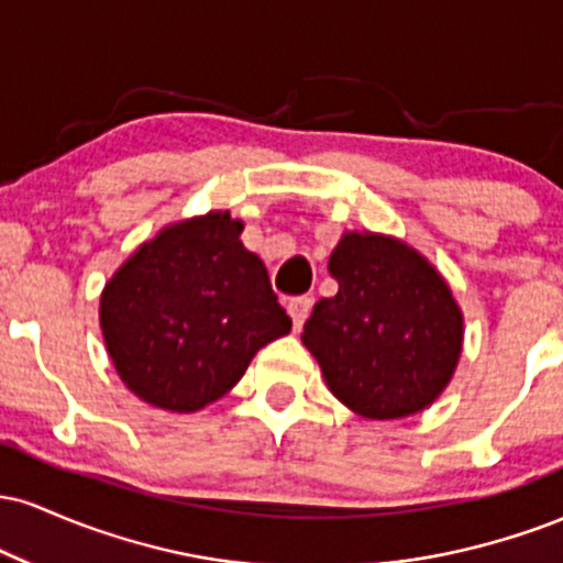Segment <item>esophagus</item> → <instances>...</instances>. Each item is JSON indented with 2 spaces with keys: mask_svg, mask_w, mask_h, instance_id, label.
Listing matches in <instances>:
<instances>
[{
  "mask_svg": "<svg viewBox=\"0 0 563 563\" xmlns=\"http://www.w3.org/2000/svg\"><path fill=\"white\" fill-rule=\"evenodd\" d=\"M309 312H312V299H309V296H296V299L288 301V314L290 320H294L296 331H301L303 320L309 318Z\"/></svg>",
  "mask_w": 563,
  "mask_h": 563,
  "instance_id": "1",
  "label": "esophagus"
}]
</instances>
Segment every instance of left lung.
Segmentation results:
<instances>
[{
  "mask_svg": "<svg viewBox=\"0 0 563 563\" xmlns=\"http://www.w3.org/2000/svg\"><path fill=\"white\" fill-rule=\"evenodd\" d=\"M339 290L301 341L341 405L399 421L434 405L463 352V312L442 273L394 235L346 230L328 260Z\"/></svg>",
  "mask_w": 563,
  "mask_h": 563,
  "instance_id": "8db88e82",
  "label": "left lung"
}]
</instances>
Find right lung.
<instances>
[{
  "instance_id": "right-lung-1",
  "label": "right lung",
  "mask_w": 563,
  "mask_h": 563,
  "mask_svg": "<svg viewBox=\"0 0 563 563\" xmlns=\"http://www.w3.org/2000/svg\"><path fill=\"white\" fill-rule=\"evenodd\" d=\"M230 211L161 228L100 294L115 373L142 402L196 412L224 397L254 354L290 331L267 267Z\"/></svg>"
}]
</instances>
